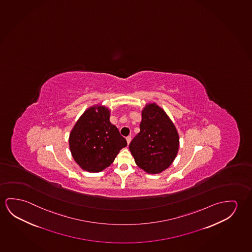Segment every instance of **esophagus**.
<instances>
[{
    "instance_id": "obj_1",
    "label": "esophagus",
    "mask_w": 252,
    "mask_h": 252,
    "mask_svg": "<svg viewBox=\"0 0 252 252\" xmlns=\"http://www.w3.org/2000/svg\"><path fill=\"white\" fill-rule=\"evenodd\" d=\"M131 140H132V137H131V136H128V137H126V141H127L128 145H129V143L131 142Z\"/></svg>"
}]
</instances>
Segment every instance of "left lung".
<instances>
[{"instance_id":"8db88e82","label":"left lung","mask_w":252,"mask_h":252,"mask_svg":"<svg viewBox=\"0 0 252 252\" xmlns=\"http://www.w3.org/2000/svg\"><path fill=\"white\" fill-rule=\"evenodd\" d=\"M140 132L129 145L136 165L147 174L161 173L170 167L178 154L177 129L156 103H147L141 111Z\"/></svg>"}]
</instances>
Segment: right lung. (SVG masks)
<instances>
[{"mask_svg":"<svg viewBox=\"0 0 252 252\" xmlns=\"http://www.w3.org/2000/svg\"><path fill=\"white\" fill-rule=\"evenodd\" d=\"M111 110L101 104L86 109L69 136L74 160L83 170L98 173L108 167L126 140L110 121Z\"/></svg>","mask_w":252,"mask_h":252,"instance_id":"obj_1","label":"right lung"}]
</instances>
